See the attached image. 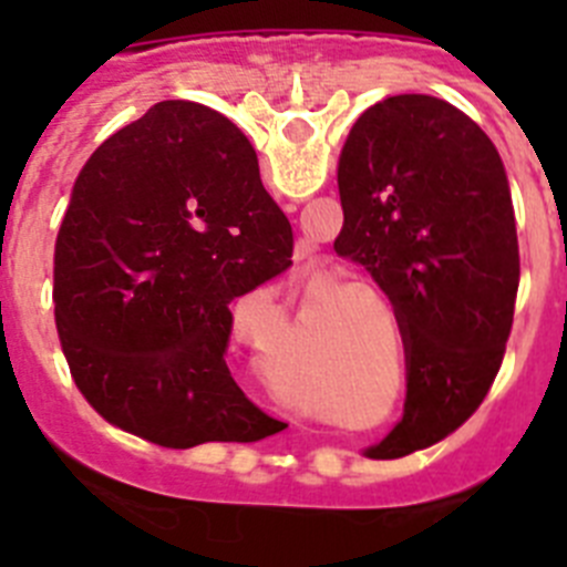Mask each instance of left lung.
<instances>
[{"label": "left lung", "instance_id": "obj_1", "mask_svg": "<svg viewBox=\"0 0 567 567\" xmlns=\"http://www.w3.org/2000/svg\"><path fill=\"white\" fill-rule=\"evenodd\" d=\"M338 189L334 252L392 300L405 349L403 423L369 457H403L463 425L503 365L519 289L508 175L468 115L403 93L354 122Z\"/></svg>", "mask_w": 567, "mask_h": 567}]
</instances>
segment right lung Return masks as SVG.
Returning a JSON list of instances; mask_svg holds the SVG:
<instances>
[{"instance_id":"obj_1","label":"right lung","mask_w":567,"mask_h":567,"mask_svg":"<svg viewBox=\"0 0 567 567\" xmlns=\"http://www.w3.org/2000/svg\"><path fill=\"white\" fill-rule=\"evenodd\" d=\"M292 267V227L227 115L158 102L90 155L53 255L59 343L79 392L164 449L287 425L229 374V303Z\"/></svg>"}]
</instances>
